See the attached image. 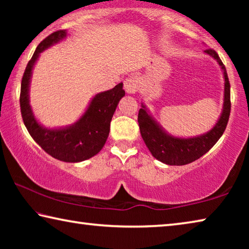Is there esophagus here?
Here are the masks:
<instances>
[{
  "label": "esophagus",
  "instance_id": "1",
  "mask_svg": "<svg viewBox=\"0 0 249 249\" xmlns=\"http://www.w3.org/2000/svg\"><path fill=\"white\" fill-rule=\"evenodd\" d=\"M124 88L128 94H134L138 91V79L128 77L124 80Z\"/></svg>",
  "mask_w": 249,
  "mask_h": 249
}]
</instances>
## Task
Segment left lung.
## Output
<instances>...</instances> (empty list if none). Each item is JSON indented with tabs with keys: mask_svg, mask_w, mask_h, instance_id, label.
<instances>
[{
	"mask_svg": "<svg viewBox=\"0 0 249 249\" xmlns=\"http://www.w3.org/2000/svg\"><path fill=\"white\" fill-rule=\"evenodd\" d=\"M204 53L215 59L221 67L224 77V102L222 113L215 125L209 132L193 137H177L167 130L156 121L142 103V108L138 112V124L142 140L147 148L154 157L166 165L183 166L199 159L212 148L220 140L226 128L231 112V86L227 77L225 66L223 65L218 54L212 49H206Z\"/></svg>",
	"mask_w": 249,
	"mask_h": 249,
	"instance_id": "obj_1",
	"label": "left lung"
}]
</instances>
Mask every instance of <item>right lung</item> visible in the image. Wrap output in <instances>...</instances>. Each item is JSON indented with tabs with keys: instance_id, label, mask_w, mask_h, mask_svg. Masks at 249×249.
Returning a JSON list of instances; mask_svg holds the SVG:
<instances>
[{
	"instance_id": "obj_1",
	"label": "right lung",
	"mask_w": 249,
	"mask_h": 249,
	"mask_svg": "<svg viewBox=\"0 0 249 249\" xmlns=\"http://www.w3.org/2000/svg\"><path fill=\"white\" fill-rule=\"evenodd\" d=\"M66 37V29L54 32L37 46L23 75L19 104L28 133L46 153L61 161L80 162L93 157L103 148L108 137L113 114L125 91L121 82L111 90L95 94L80 119L71 125L50 128L40 124L29 103L33 69L44 50L60 43Z\"/></svg>"
}]
</instances>
